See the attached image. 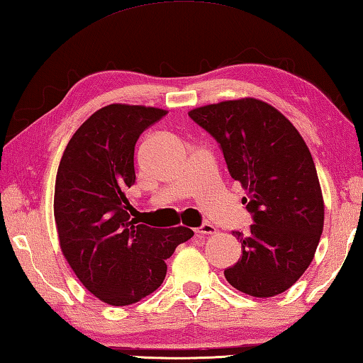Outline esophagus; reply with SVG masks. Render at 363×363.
I'll use <instances>...</instances> for the list:
<instances>
[{
	"instance_id": "1",
	"label": "esophagus",
	"mask_w": 363,
	"mask_h": 363,
	"mask_svg": "<svg viewBox=\"0 0 363 363\" xmlns=\"http://www.w3.org/2000/svg\"><path fill=\"white\" fill-rule=\"evenodd\" d=\"M196 232H197V234H202V235H210V234H215L216 228H215L213 224H210V223H203L201 228L196 229Z\"/></svg>"
}]
</instances>
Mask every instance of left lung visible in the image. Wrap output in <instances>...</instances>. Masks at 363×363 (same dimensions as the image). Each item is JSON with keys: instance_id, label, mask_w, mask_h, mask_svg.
<instances>
[{"instance_id": "1", "label": "left lung", "mask_w": 363, "mask_h": 363, "mask_svg": "<svg viewBox=\"0 0 363 363\" xmlns=\"http://www.w3.org/2000/svg\"><path fill=\"white\" fill-rule=\"evenodd\" d=\"M246 189L248 232L234 230L242 257L224 270L230 286L252 297H273L308 269L324 228L316 167L302 135L275 107L257 99L224 101L194 108Z\"/></svg>"}]
</instances>
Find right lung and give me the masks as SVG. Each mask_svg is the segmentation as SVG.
I'll return each instance as SVG.
<instances>
[{
  "mask_svg": "<svg viewBox=\"0 0 363 363\" xmlns=\"http://www.w3.org/2000/svg\"><path fill=\"white\" fill-rule=\"evenodd\" d=\"M166 113L102 107L75 131L60 161L53 201L60 246L80 283L108 305H131L158 289L167 259L194 235L183 225L138 224L126 211L135 142Z\"/></svg>",
  "mask_w": 363,
  "mask_h": 363,
  "instance_id": "1",
  "label": "right lung"
}]
</instances>
